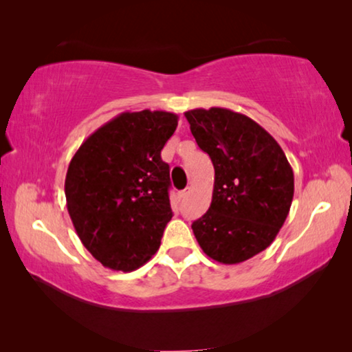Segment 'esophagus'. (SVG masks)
<instances>
[{
  "instance_id": "34e87169",
  "label": "esophagus",
  "mask_w": 352,
  "mask_h": 352,
  "mask_svg": "<svg viewBox=\"0 0 352 352\" xmlns=\"http://www.w3.org/2000/svg\"><path fill=\"white\" fill-rule=\"evenodd\" d=\"M186 196H188V190H182V191L177 192L175 197H177V201L180 202V201H183V199H185Z\"/></svg>"
}]
</instances>
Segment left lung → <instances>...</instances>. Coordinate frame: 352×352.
I'll return each instance as SVG.
<instances>
[{"instance_id": "1", "label": "left lung", "mask_w": 352, "mask_h": 352, "mask_svg": "<svg viewBox=\"0 0 352 352\" xmlns=\"http://www.w3.org/2000/svg\"><path fill=\"white\" fill-rule=\"evenodd\" d=\"M214 167L212 204L192 223L208 258L239 264L274 242L294 197V172L276 140L254 120L223 107L185 112Z\"/></svg>"}]
</instances>
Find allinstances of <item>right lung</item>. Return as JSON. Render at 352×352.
<instances>
[{"mask_svg":"<svg viewBox=\"0 0 352 352\" xmlns=\"http://www.w3.org/2000/svg\"><path fill=\"white\" fill-rule=\"evenodd\" d=\"M178 124L164 110L123 112L83 142L67 167L66 206L94 259L131 272L151 259L172 218L161 150Z\"/></svg>","mask_w":352,"mask_h":352,"instance_id":"obj_1","label":"right lung"}]
</instances>
